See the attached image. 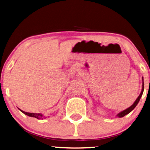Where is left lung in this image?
<instances>
[{"label":"left lung","instance_id":"left-lung-1","mask_svg":"<svg viewBox=\"0 0 150 150\" xmlns=\"http://www.w3.org/2000/svg\"><path fill=\"white\" fill-rule=\"evenodd\" d=\"M142 80H143V82H142V90L141 93H140V95H139V96L138 97V98L136 99V100L135 101L134 103H133L132 105H131L130 107H128V109H125V110H124V111H121V112H119V113L117 115V116L118 117H120V118H121V117H125L126 115L128 114V113H129V112H130L131 111H132V110L135 108L136 106L137 105L138 103V102H139V101H140V98H141L142 96L143 92H144V78H142Z\"/></svg>","mask_w":150,"mask_h":150}]
</instances>
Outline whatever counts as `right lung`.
<instances>
[{
	"instance_id": "right-lung-1",
	"label": "right lung",
	"mask_w": 150,
	"mask_h": 150,
	"mask_svg": "<svg viewBox=\"0 0 150 150\" xmlns=\"http://www.w3.org/2000/svg\"><path fill=\"white\" fill-rule=\"evenodd\" d=\"M20 111L21 112H22L23 114L28 115V116H29V117H35V118H37V119H43V118L45 117L43 116V115H42V114H39V113H31V112H25V111H22V110H20Z\"/></svg>"
}]
</instances>
